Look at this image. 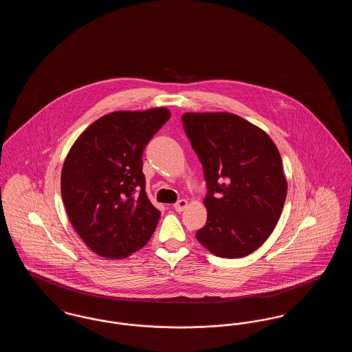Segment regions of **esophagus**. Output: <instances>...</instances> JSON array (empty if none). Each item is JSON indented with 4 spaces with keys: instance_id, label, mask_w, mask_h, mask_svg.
Instances as JSON below:
<instances>
[{
    "instance_id": "1",
    "label": "esophagus",
    "mask_w": 352,
    "mask_h": 352,
    "mask_svg": "<svg viewBox=\"0 0 352 352\" xmlns=\"http://www.w3.org/2000/svg\"><path fill=\"white\" fill-rule=\"evenodd\" d=\"M186 207H187V201L186 199H179V201L174 204V208H175L177 212H182Z\"/></svg>"
}]
</instances>
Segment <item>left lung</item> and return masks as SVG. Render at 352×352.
Listing matches in <instances>:
<instances>
[{
	"instance_id": "left-lung-1",
	"label": "left lung",
	"mask_w": 352,
	"mask_h": 352,
	"mask_svg": "<svg viewBox=\"0 0 352 352\" xmlns=\"http://www.w3.org/2000/svg\"><path fill=\"white\" fill-rule=\"evenodd\" d=\"M182 122L207 187V221L195 237L219 257L251 254L273 232L286 199L278 149L232 113H184Z\"/></svg>"
}]
</instances>
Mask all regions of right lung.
<instances>
[{
    "mask_svg": "<svg viewBox=\"0 0 352 352\" xmlns=\"http://www.w3.org/2000/svg\"><path fill=\"white\" fill-rule=\"evenodd\" d=\"M168 118L166 108L105 115L68 153L62 199L72 227L99 256L124 258L154 232L161 212L145 192L142 153Z\"/></svg>",
    "mask_w": 352,
    "mask_h": 352,
    "instance_id": "add662e5",
    "label": "right lung"
}]
</instances>
